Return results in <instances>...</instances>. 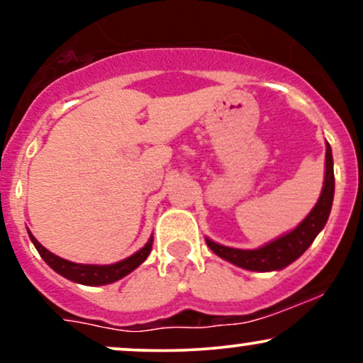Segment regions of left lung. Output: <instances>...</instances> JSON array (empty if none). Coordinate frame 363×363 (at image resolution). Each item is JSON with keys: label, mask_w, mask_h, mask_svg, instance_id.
<instances>
[{"label": "left lung", "mask_w": 363, "mask_h": 363, "mask_svg": "<svg viewBox=\"0 0 363 363\" xmlns=\"http://www.w3.org/2000/svg\"><path fill=\"white\" fill-rule=\"evenodd\" d=\"M333 196H335V172H333L331 147L326 145V179H324L323 193H320L318 205L312 208L307 218L295 230L266 244L264 247L254 249V251L225 247V245L215 244L210 239H206V244L216 256L223 257V259L230 261L232 264L240 266V268L251 269V272L281 269L297 257H301L307 251V247L314 242L315 235L323 230V227L328 222L329 211H331Z\"/></svg>", "instance_id": "8db88e82"}]
</instances>
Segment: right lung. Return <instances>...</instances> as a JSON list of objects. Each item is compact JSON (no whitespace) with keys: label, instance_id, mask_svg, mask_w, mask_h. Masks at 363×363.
Instances as JSON below:
<instances>
[{"label":"right lung","instance_id":"obj_1","mask_svg":"<svg viewBox=\"0 0 363 363\" xmlns=\"http://www.w3.org/2000/svg\"><path fill=\"white\" fill-rule=\"evenodd\" d=\"M28 234H30V232H28ZM30 239L32 242H34L37 251H39L40 256H43V259L51 266L54 272L60 273L61 277L68 278V280L72 281L82 283V285H94V286L118 281L123 277H126L128 273H131L135 268H138L141 262L148 257L150 251H152V242H153V240L150 239V242L145 245L141 251L135 252L133 256H129L128 259L116 262V264L94 266V264H77V262L62 259V257H57L56 254L49 252L44 245L37 242V239L32 234H30Z\"/></svg>","mask_w":363,"mask_h":363}]
</instances>
